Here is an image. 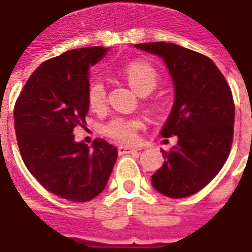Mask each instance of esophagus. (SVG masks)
I'll return each mask as SVG.
<instances>
[{
  "mask_svg": "<svg viewBox=\"0 0 252 252\" xmlns=\"http://www.w3.org/2000/svg\"><path fill=\"white\" fill-rule=\"evenodd\" d=\"M138 151H139L138 148L127 147V146H120V147H118V153H120V155H124V154H134L138 153Z\"/></svg>",
  "mask_w": 252,
  "mask_h": 252,
  "instance_id": "esophagus-1",
  "label": "esophagus"
}]
</instances>
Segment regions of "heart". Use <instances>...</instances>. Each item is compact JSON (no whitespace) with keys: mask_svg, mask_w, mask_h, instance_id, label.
<instances>
[{"mask_svg":"<svg viewBox=\"0 0 252 252\" xmlns=\"http://www.w3.org/2000/svg\"><path fill=\"white\" fill-rule=\"evenodd\" d=\"M124 76L131 88L143 95L148 94L157 88L158 73L151 64L146 62H132L124 69ZM87 99L89 108L93 112H101L105 108L106 91L101 80L95 79L89 83L87 89ZM143 126L140 118L135 117H116L104 126V131L112 139L120 143H132L136 138V131Z\"/></svg>","mask_w":252,"mask_h":252,"instance_id":"b5f03b06","label":"heart"}]
</instances>
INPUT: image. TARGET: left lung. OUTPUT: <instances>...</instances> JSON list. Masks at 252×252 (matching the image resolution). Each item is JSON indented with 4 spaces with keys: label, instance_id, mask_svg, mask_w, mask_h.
<instances>
[{
    "label": "left lung",
    "instance_id": "obj_1",
    "mask_svg": "<svg viewBox=\"0 0 252 252\" xmlns=\"http://www.w3.org/2000/svg\"><path fill=\"white\" fill-rule=\"evenodd\" d=\"M134 46L159 56L175 87L160 135H177V144L168 153L160 150L164 163L151 177L153 187L169 198L192 196L213 180L229 157L235 117L230 87L208 56L175 43Z\"/></svg>",
    "mask_w": 252,
    "mask_h": 252
}]
</instances>
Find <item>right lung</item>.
Listing matches in <instances>:
<instances>
[{
	"instance_id": "1",
	"label": "right lung",
	"mask_w": 252,
	"mask_h": 252,
	"mask_svg": "<svg viewBox=\"0 0 252 252\" xmlns=\"http://www.w3.org/2000/svg\"><path fill=\"white\" fill-rule=\"evenodd\" d=\"M108 51L84 47L42 63L14 108L15 135L27 169L48 192L73 202L98 196L118 158L117 147L106 140L95 139L88 147L73 135L89 110V68Z\"/></svg>"
}]
</instances>
